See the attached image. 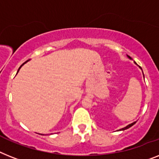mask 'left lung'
Listing matches in <instances>:
<instances>
[{
  "instance_id": "8db88e82",
  "label": "left lung",
  "mask_w": 159,
  "mask_h": 159,
  "mask_svg": "<svg viewBox=\"0 0 159 159\" xmlns=\"http://www.w3.org/2000/svg\"><path fill=\"white\" fill-rule=\"evenodd\" d=\"M128 57H129V58H131V57H130L129 56H128ZM135 63H136V62H135ZM135 124H136V122H134V123H132V124H129V125H128V126H127V127H125V128H122V129H120V130H126V129H128V128H131V127H132V125H134Z\"/></svg>"
}]
</instances>
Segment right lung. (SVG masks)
<instances>
[{
  "label": "right lung",
  "instance_id": "add662e5",
  "mask_svg": "<svg viewBox=\"0 0 159 159\" xmlns=\"http://www.w3.org/2000/svg\"><path fill=\"white\" fill-rule=\"evenodd\" d=\"M25 62H26V61H25ZM25 62H24V63H25ZM24 63H23V64H24ZM23 65H21V66H23ZM21 66H20V67H19V69H20V68H21ZM19 69H18V70H19Z\"/></svg>",
  "mask_w": 159,
  "mask_h": 159
}]
</instances>
